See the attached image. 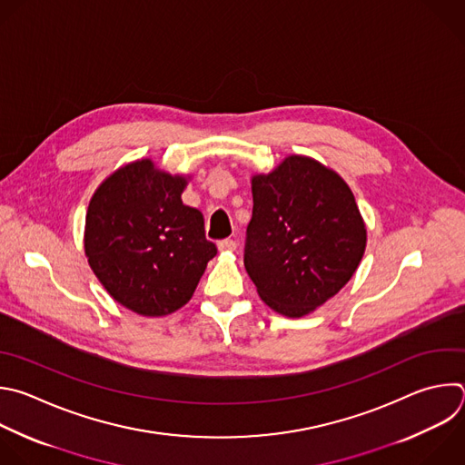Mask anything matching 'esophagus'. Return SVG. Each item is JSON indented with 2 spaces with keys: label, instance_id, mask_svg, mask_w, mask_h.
I'll return each instance as SVG.
<instances>
[{
  "label": "esophagus",
  "instance_id": "obj_1",
  "mask_svg": "<svg viewBox=\"0 0 465 465\" xmlns=\"http://www.w3.org/2000/svg\"><path fill=\"white\" fill-rule=\"evenodd\" d=\"M237 248V241L233 239H223L219 241V250L221 252H233Z\"/></svg>",
  "mask_w": 465,
  "mask_h": 465
}]
</instances>
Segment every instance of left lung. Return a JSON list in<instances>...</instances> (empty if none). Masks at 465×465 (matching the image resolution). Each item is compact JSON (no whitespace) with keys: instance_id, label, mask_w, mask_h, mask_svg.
Listing matches in <instances>:
<instances>
[{"instance_id":"1","label":"left lung","mask_w":465,"mask_h":465,"mask_svg":"<svg viewBox=\"0 0 465 465\" xmlns=\"http://www.w3.org/2000/svg\"><path fill=\"white\" fill-rule=\"evenodd\" d=\"M253 212L244 268L259 297L286 318H302L354 275L367 228L347 183L322 163L290 154L252 177Z\"/></svg>"}]
</instances>
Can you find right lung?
Segmentation results:
<instances>
[{
  "instance_id": "right-lung-1",
  "label": "right lung",
  "mask_w": 465,
  "mask_h": 465,
  "mask_svg": "<svg viewBox=\"0 0 465 465\" xmlns=\"http://www.w3.org/2000/svg\"><path fill=\"white\" fill-rule=\"evenodd\" d=\"M186 184L142 159L109 175L89 203V266L114 301L140 316L179 311L217 253L203 213L183 204Z\"/></svg>"
}]
</instances>
